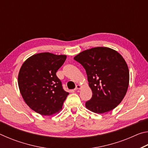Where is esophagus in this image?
I'll list each match as a JSON object with an SVG mask.
<instances>
[{
  "label": "esophagus",
  "instance_id": "1",
  "mask_svg": "<svg viewBox=\"0 0 148 148\" xmlns=\"http://www.w3.org/2000/svg\"><path fill=\"white\" fill-rule=\"evenodd\" d=\"M81 87H82V86H80V85H77V86H76V88H75V90H77V89H81Z\"/></svg>",
  "mask_w": 148,
  "mask_h": 148
}]
</instances>
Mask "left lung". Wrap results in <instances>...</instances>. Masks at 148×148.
<instances>
[{"instance_id": "obj_1", "label": "left lung", "mask_w": 148, "mask_h": 148, "mask_svg": "<svg viewBox=\"0 0 148 148\" xmlns=\"http://www.w3.org/2000/svg\"><path fill=\"white\" fill-rule=\"evenodd\" d=\"M74 60L84 66L92 98L86 102L88 110L97 114L109 112L121 103L129 84L128 66L116 50L96 47L81 52Z\"/></svg>"}]
</instances>
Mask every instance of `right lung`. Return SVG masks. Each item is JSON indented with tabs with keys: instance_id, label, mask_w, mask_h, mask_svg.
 <instances>
[{
	"instance_id": "1",
	"label": "right lung",
	"mask_w": 148,
	"mask_h": 148,
	"mask_svg": "<svg viewBox=\"0 0 148 148\" xmlns=\"http://www.w3.org/2000/svg\"><path fill=\"white\" fill-rule=\"evenodd\" d=\"M66 59L65 55L44 52L33 55L22 64L18 74L19 91L36 113L48 116L61 110L69 93L62 89L56 72Z\"/></svg>"
}]
</instances>
